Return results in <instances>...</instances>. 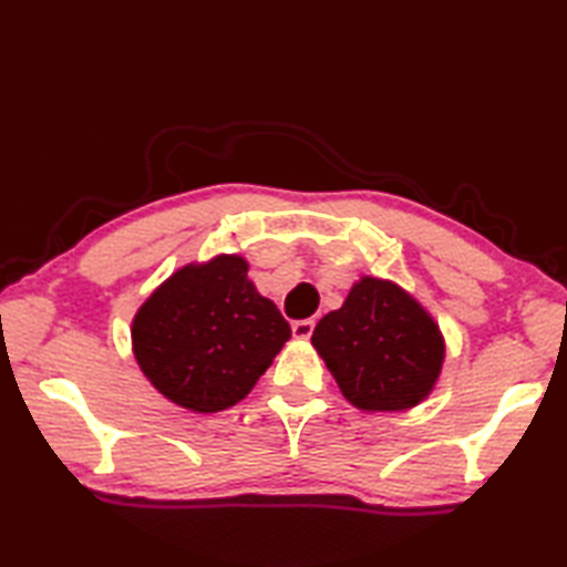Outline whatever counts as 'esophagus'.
Masks as SVG:
<instances>
[{
  "mask_svg": "<svg viewBox=\"0 0 567 567\" xmlns=\"http://www.w3.org/2000/svg\"><path fill=\"white\" fill-rule=\"evenodd\" d=\"M311 331H315V321H311V319H302V321L292 323V333H295V339H299V341H307Z\"/></svg>",
  "mask_w": 567,
  "mask_h": 567,
  "instance_id": "34e87169",
  "label": "esophagus"
}]
</instances>
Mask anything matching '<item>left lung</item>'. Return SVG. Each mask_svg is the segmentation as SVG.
I'll use <instances>...</instances> for the list:
<instances>
[{
    "mask_svg": "<svg viewBox=\"0 0 567 567\" xmlns=\"http://www.w3.org/2000/svg\"><path fill=\"white\" fill-rule=\"evenodd\" d=\"M311 343L360 412L421 404L436 388L445 358L443 333L429 311L396 282L370 275L317 323Z\"/></svg>",
    "mask_w": 567,
    "mask_h": 567,
    "instance_id": "left-lung-1",
    "label": "left lung"
}]
</instances>
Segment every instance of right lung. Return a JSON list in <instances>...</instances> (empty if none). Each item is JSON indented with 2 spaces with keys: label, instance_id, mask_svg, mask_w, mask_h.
I'll return each mask as SVG.
<instances>
[{
  "label": "right lung",
  "instance_id": "add662e5",
  "mask_svg": "<svg viewBox=\"0 0 567 567\" xmlns=\"http://www.w3.org/2000/svg\"><path fill=\"white\" fill-rule=\"evenodd\" d=\"M290 336V323L248 280V262L236 252L175 270L131 323L143 375L165 400L199 414L244 400Z\"/></svg>",
  "mask_w": 567,
  "mask_h": 567
}]
</instances>
